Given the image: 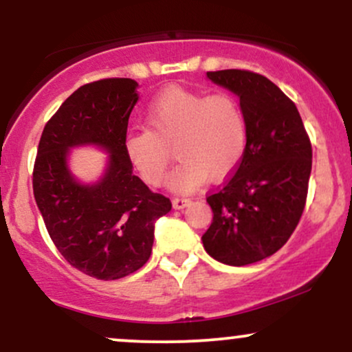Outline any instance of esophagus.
Listing matches in <instances>:
<instances>
[{"instance_id":"34e87169","label":"esophagus","mask_w":352,"mask_h":352,"mask_svg":"<svg viewBox=\"0 0 352 352\" xmlns=\"http://www.w3.org/2000/svg\"><path fill=\"white\" fill-rule=\"evenodd\" d=\"M190 201H192V200L185 199V197H173L172 205H173V208H175V210H182V208L187 207Z\"/></svg>"}]
</instances>
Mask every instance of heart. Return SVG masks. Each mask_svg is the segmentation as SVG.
<instances>
[{
	"label": "heart",
	"mask_w": 352,
	"mask_h": 352,
	"mask_svg": "<svg viewBox=\"0 0 352 352\" xmlns=\"http://www.w3.org/2000/svg\"><path fill=\"white\" fill-rule=\"evenodd\" d=\"M147 129L131 131L124 151L140 179L160 185L172 151L179 164L170 173V187L190 192L205 179H223L240 164L248 142L243 107L228 92L168 87L152 99L145 111Z\"/></svg>",
	"instance_id": "heart-1"
}]
</instances>
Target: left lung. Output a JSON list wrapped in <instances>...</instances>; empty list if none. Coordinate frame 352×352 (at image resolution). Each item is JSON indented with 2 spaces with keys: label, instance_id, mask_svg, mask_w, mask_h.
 Here are the masks:
<instances>
[{
  "label": "left lung",
  "instance_id": "obj_1",
  "mask_svg": "<svg viewBox=\"0 0 352 352\" xmlns=\"http://www.w3.org/2000/svg\"><path fill=\"white\" fill-rule=\"evenodd\" d=\"M207 76L240 98L248 142L232 175L208 193L213 221L201 241L215 260L245 266L276 253L300 223L313 148L294 102L268 78L246 69Z\"/></svg>",
  "mask_w": 352,
  "mask_h": 352
}]
</instances>
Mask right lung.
Returning <instances> with one entry per match:
<instances>
[{"label":"right lung","instance_id":"right-lung-1","mask_svg":"<svg viewBox=\"0 0 352 352\" xmlns=\"http://www.w3.org/2000/svg\"><path fill=\"white\" fill-rule=\"evenodd\" d=\"M139 84L107 78L80 86L44 125L33 168V192L52 243L76 270L98 280H119L151 258L153 223L172 210L153 193L124 151ZM98 143L111 152L104 179L80 186L65 167L67 148Z\"/></svg>","mask_w":352,"mask_h":352}]
</instances>
